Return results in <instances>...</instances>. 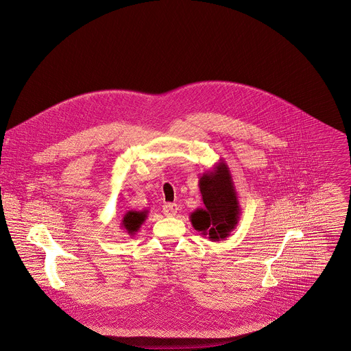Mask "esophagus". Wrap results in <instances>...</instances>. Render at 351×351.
Wrapping results in <instances>:
<instances>
[{
  "label": "esophagus",
  "mask_w": 351,
  "mask_h": 351,
  "mask_svg": "<svg viewBox=\"0 0 351 351\" xmlns=\"http://www.w3.org/2000/svg\"><path fill=\"white\" fill-rule=\"evenodd\" d=\"M162 210H163L165 216H174V215L177 213V210H178V206H177V204H173V202H166V204L163 205Z\"/></svg>",
  "instance_id": "34e87169"
}]
</instances>
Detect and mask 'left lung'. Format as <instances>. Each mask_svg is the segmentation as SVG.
Listing matches in <instances>:
<instances>
[{
	"mask_svg": "<svg viewBox=\"0 0 351 351\" xmlns=\"http://www.w3.org/2000/svg\"><path fill=\"white\" fill-rule=\"evenodd\" d=\"M199 186L204 208L191 213V223L212 242L224 241L237 228L241 217L238 193L226 160L219 159L213 169L202 173Z\"/></svg>",
	"mask_w": 351,
	"mask_h": 351,
	"instance_id": "1",
	"label": "left lung"
}]
</instances>
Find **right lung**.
<instances>
[{"mask_svg":"<svg viewBox=\"0 0 351 351\" xmlns=\"http://www.w3.org/2000/svg\"><path fill=\"white\" fill-rule=\"evenodd\" d=\"M147 215H149L147 209L128 210L121 219V223H120L121 230H124L130 237H134L141 230V226L146 221Z\"/></svg>","mask_w":351,"mask_h":351,"instance_id":"right-lung-1","label":"right lung"}]
</instances>
